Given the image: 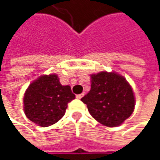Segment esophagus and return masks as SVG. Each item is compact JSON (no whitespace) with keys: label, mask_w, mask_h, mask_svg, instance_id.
<instances>
[{"label":"esophagus","mask_w":160,"mask_h":160,"mask_svg":"<svg viewBox=\"0 0 160 160\" xmlns=\"http://www.w3.org/2000/svg\"><path fill=\"white\" fill-rule=\"evenodd\" d=\"M83 96H84V93H80V94H77V95H76L77 99H81Z\"/></svg>","instance_id":"esophagus-1"}]
</instances>
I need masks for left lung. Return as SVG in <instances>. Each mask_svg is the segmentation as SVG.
Here are the masks:
<instances>
[{
  "label": "left lung",
  "instance_id": "1",
  "mask_svg": "<svg viewBox=\"0 0 160 160\" xmlns=\"http://www.w3.org/2000/svg\"><path fill=\"white\" fill-rule=\"evenodd\" d=\"M90 92L81 98L92 117L108 127L123 123L133 112L132 89L122 76L106 71L92 74Z\"/></svg>",
  "mask_w": 160,
  "mask_h": 160
}]
</instances>
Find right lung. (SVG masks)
Here are the masks:
<instances>
[{"instance_id":"right-lung-1","label":"right lung","mask_w":160,"mask_h":160,"mask_svg":"<svg viewBox=\"0 0 160 160\" xmlns=\"http://www.w3.org/2000/svg\"><path fill=\"white\" fill-rule=\"evenodd\" d=\"M75 99L68 85H61L55 74L44 75L33 81L24 95L27 118L41 127L56 123L65 115L68 104Z\"/></svg>"}]
</instances>
